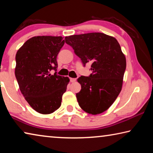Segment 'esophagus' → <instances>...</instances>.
Instances as JSON below:
<instances>
[{
  "label": "esophagus",
  "instance_id": "obj_1",
  "mask_svg": "<svg viewBox=\"0 0 153 153\" xmlns=\"http://www.w3.org/2000/svg\"><path fill=\"white\" fill-rule=\"evenodd\" d=\"M76 80H77V79H76V78H70V82H72V83H73V82H75L76 81Z\"/></svg>",
  "mask_w": 153,
  "mask_h": 153
}]
</instances>
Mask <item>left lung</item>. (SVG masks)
<instances>
[{"instance_id": "8db88e82", "label": "left lung", "mask_w": 153, "mask_h": 153, "mask_svg": "<svg viewBox=\"0 0 153 153\" xmlns=\"http://www.w3.org/2000/svg\"><path fill=\"white\" fill-rule=\"evenodd\" d=\"M84 66L91 63L92 73L77 79L82 89L76 94L79 107L97 115L107 111L121 90L126 68L125 55L117 40L103 33H88L65 38Z\"/></svg>"}]
</instances>
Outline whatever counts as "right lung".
<instances>
[{"instance_id":"1","label":"right lung","mask_w":153,"mask_h":153,"mask_svg":"<svg viewBox=\"0 0 153 153\" xmlns=\"http://www.w3.org/2000/svg\"><path fill=\"white\" fill-rule=\"evenodd\" d=\"M61 36H35L17 52L15 74L20 91L36 111L50 114L60 107L62 96L69 82L58 76L56 57L64 45Z\"/></svg>"}]
</instances>
